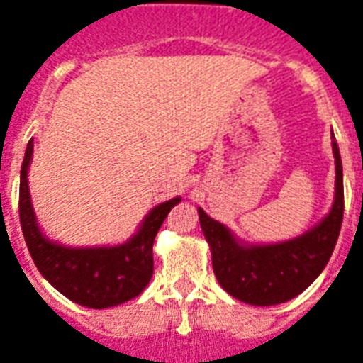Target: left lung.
I'll return each instance as SVG.
<instances>
[{
  "label": "left lung",
  "instance_id": "8db88e82",
  "mask_svg": "<svg viewBox=\"0 0 363 363\" xmlns=\"http://www.w3.org/2000/svg\"><path fill=\"white\" fill-rule=\"evenodd\" d=\"M336 193L330 211L298 238L252 245L235 238L228 226L199 208L203 238L211 248V263L218 284L233 298L252 306H274L291 301L311 286L330 259L343 220V167L336 137Z\"/></svg>",
  "mask_w": 363,
  "mask_h": 363
}]
</instances>
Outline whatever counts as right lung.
Segmentation results:
<instances>
[{
  "label": "right lung",
  "instance_id": "obj_1",
  "mask_svg": "<svg viewBox=\"0 0 363 363\" xmlns=\"http://www.w3.org/2000/svg\"><path fill=\"white\" fill-rule=\"evenodd\" d=\"M33 160V139L27 143L20 170V224L33 262L48 282L72 302L104 310L118 306L145 291L154 274V239L179 196L157 203L139 230L122 245L67 247L44 235L33 209L27 172Z\"/></svg>",
  "mask_w": 363,
  "mask_h": 363
}]
</instances>
